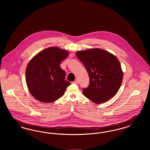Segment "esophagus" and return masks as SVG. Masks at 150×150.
<instances>
[{
    "label": "esophagus",
    "instance_id": "esophagus-1",
    "mask_svg": "<svg viewBox=\"0 0 150 150\" xmlns=\"http://www.w3.org/2000/svg\"><path fill=\"white\" fill-rule=\"evenodd\" d=\"M74 83L75 84H78L79 83L78 80V79H75V80L74 81Z\"/></svg>",
    "mask_w": 150,
    "mask_h": 150
}]
</instances>
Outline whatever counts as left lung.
Here are the masks:
<instances>
[{
	"label": "left lung",
	"mask_w": 150,
	"mask_h": 150,
	"mask_svg": "<svg viewBox=\"0 0 150 150\" xmlns=\"http://www.w3.org/2000/svg\"><path fill=\"white\" fill-rule=\"evenodd\" d=\"M76 55L85 66L89 77V86L83 91L85 97L97 104L114 97L123 78L117 57L99 48L78 51Z\"/></svg>",
	"instance_id": "left-lung-1"
}]
</instances>
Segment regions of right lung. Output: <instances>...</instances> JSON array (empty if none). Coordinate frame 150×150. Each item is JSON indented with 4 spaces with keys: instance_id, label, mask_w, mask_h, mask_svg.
Wrapping results in <instances>:
<instances>
[{
    "instance_id": "add662e5",
    "label": "right lung",
    "mask_w": 150,
    "mask_h": 150,
    "mask_svg": "<svg viewBox=\"0 0 150 150\" xmlns=\"http://www.w3.org/2000/svg\"><path fill=\"white\" fill-rule=\"evenodd\" d=\"M69 52L51 47L38 53L29 62L26 81L30 93L37 100L51 103L61 98L71 83L65 79L60 64Z\"/></svg>"
}]
</instances>
